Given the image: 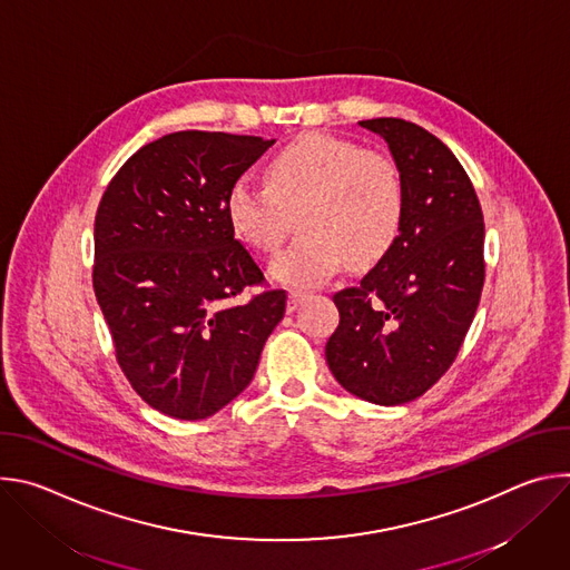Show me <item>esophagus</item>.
<instances>
[{
	"label": "esophagus",
	"instance_id": "1",
	"mask_svg": "<svg viewBox=\"0 0 570 570\" xmlns=\"http://www.w3.org/2000/svg\"><path fill=\"white\" fill-rule=\"evenodd\" d=\"M306 299V295L304 293H299V291H291L288 293V299H286V311L288 313H293V311H297L299 306H302V302Z\"/></svg>",
	"mask_w": 570,
	"mask_h": 570
}]
</instances>
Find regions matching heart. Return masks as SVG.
<instances>
[{
  "mask_svg": "<svg viewBox=\"0 0 570 570\" xmlns=\"http://www.w3.org/2000/svg\"><path fill=\"white\" fill-rule=\"evenodd\" d=\"M225 216L236 238L262 255L282 246L295 216L299 234L273 259L271 275L293 288H313L345 262L367 268L390 253L405 216V183L383 150L308 135L271 157L266 185L234 180Z\"/></svg>",
  "mask_w": 570,
  "mask_h": 570,
  "instance_id": "1",
  "label": "heart"
}]
</instances>
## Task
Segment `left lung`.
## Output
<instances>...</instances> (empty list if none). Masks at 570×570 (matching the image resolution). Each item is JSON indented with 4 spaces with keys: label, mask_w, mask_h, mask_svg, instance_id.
I'll return each instance as SVG.
<instances>
[{
    "label": "left lung",
    "mask_w": 570,
    "mask_h": 570,
    "mask_svg": "<svg viewBox=\"0 0 570 570\" xmlns=\"http://www.w3.org/2000/svg\"><path fill=\"white\" fill-rule=\"evenodd\" d=\"M358 124L387 141L405 183V216L390 253L334 295L341 322L324 356L352 394L399 405L433 387L464 343L484 282V223L444 141L394 117Z\"/></svg>",
    "instance_id": "left-lung-1"
}]
</instances>
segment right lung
<instances>
[{
	"instance_id": "add662e5",
	"label": "right lung",
	"mask_w": 570,
	"mask_h": 570,
	"mask_svg": "<svg viewBox=\"0 0 570 570\" xmlns=\"http://www.w3.org/2000/svg\"><path fill=\"white\" fill-rule=\"evenodd\" d=\"M273 144L165 135L126 159L99 203L92 284L117 363L174 420H207L246 390L284 317L286 291L268 288L225 216L229 185Z\"/></svg>"
}]
</instances>
